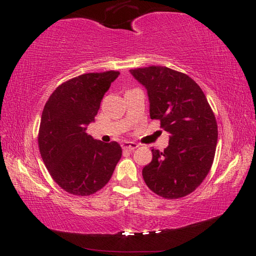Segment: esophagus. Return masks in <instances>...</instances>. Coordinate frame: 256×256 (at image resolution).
Masks as SVG:
<instances>
[{
    "label": "esophagus",
    "instance_id": "esophagus-1",
    "mask_svg": "<svg viewBox=\"0 0 256 256\" xmlns=\"http://www.w3.org/2000/svg\"><path fill=\"white\" fill-rule=\"evenodd\" d=\"M138 144H134V142H123L122 144V148L124 150H128V151H132L134 149L138 148Z\"/></svg>",
    "mask_w": 256,
    "mask_h": 256
}]
</instances>
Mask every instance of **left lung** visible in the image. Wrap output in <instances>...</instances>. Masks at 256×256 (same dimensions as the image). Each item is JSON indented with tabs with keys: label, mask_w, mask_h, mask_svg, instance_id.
Segmentation results:
<instances>
[{
	"label": "left lung",
	"mask_w": 256,
	"mask_h": 256,
	"mask_svg": "<svg viewBox=\"0 0 256 256\" xmlns=\"http://www.w3.org/2000/svg\"><path fill=\"white\" fill-rule=\"evenodd\" d=\"M146 86L151 120L170 134L164 151L152 149V160L142 176L154 193L180 198L192 193L214 162L218 126L206 94L196 81L166 66L130 70Z\"/></svg>",
	"instance_id": "left-lung-1"
}]
</instances>
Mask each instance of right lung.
<instances>
[{
	"label": "right lung",
	"mask_w": 256,
	"mask_h": 256,
	"mask_svg": "<svg viewBox=\"0 0 256 256\" xmlns=\"http://www.w3.org/2000/svg\"><path fill=\"white\" fill-rule=\"evenodd\" d=\"M118 71L86 73L54 90L42 114L38 146L52 178L68 193L86 196L102 188L122 157L118 142L86 133Z\"/></svg>",
	"instance_id": "right-lung-1"
}]
</instances>
